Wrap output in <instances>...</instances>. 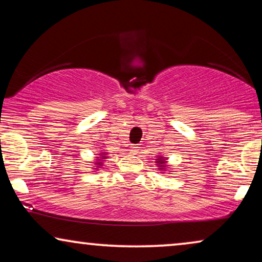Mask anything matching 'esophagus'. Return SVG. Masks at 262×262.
I'll list each match as a JSON object with an SVG mask.
<instances>
[{
    "instance_id": "1",
    "label": "esophagus",
    "mask_w": 262,
    "mask_h": 262,
    "mask_svg": "<svg viewBox=\"0 0 262 262\" xmlns=\"http://www.w3.org/2000/svg\"><path fill=\"white\" fill-rule=\"evenodd\" d=\"M138 146H136V145H132L131 146V152H134V154H137L138 152Z\"/></svg>"
}]
</instances>
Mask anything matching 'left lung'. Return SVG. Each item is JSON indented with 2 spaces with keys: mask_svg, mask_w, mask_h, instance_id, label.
<instances>
[{
  "mask_svg": "<svg viewBox=\"0 0 262 262\" xmlns=\"http://www.w3.org/2000/svg\"><path fill=\"white\" fill-rule=\"evenodd\" d=\"M155 160H156L155 161L156 166L159 167V168H157V169L161 170V173H164V171L168 169V167H169L167 164L168 157H166L164 155H159V156H157V159H155Z\"/></svg>",
  "mask_w": 262,
  "mask_h": 262,
  "instance_id": "obj_1",
  "label": "left lung"
}]
</instances>
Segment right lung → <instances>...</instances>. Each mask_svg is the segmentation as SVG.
<instances>
[{
  "instance_id": "obj_1",
  "label": "right lung",
  "mask_w": 262,
  "mask_h": 262,
  "mask_svg": "<svg viewBox=\"0 0 262 262\" xmlns=\"http://www.w3.org/2000/svg\"><path fill=\"white\" fill-rule=\"evenodd\" d=\"M99 155V157H96V160H95V162H93L94 163V168H93V169H99V168H101V166H103V162H105L106 161V159H107V154H106V151H103V150H101V152L100 154H98Z\"/></svg>"
}]
</instances>
